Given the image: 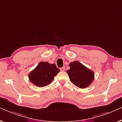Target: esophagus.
I'll return each mask as SVG.
<instances>
[{"label": "esophagus", "instance_id": "obj_1", "mask_svg": "<svg viewBox=\"0 0 122 122\" xmlns=\"http://www.w3.org/2000/svg\"><path fill=\"white\" fill-rule=\"evenodd\" d=\"M60 70L61 71H64L65 70V67H61Z\"/></svg>", "mask_w": 122, "mask_h": 122}]
</instances>
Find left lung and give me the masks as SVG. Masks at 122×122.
<instances>
[{"label":"left lung","mask_w":122,"mask_h":122,"mask_svg":"<svg viewBox=\"0 0 122 122\" xmlns=\"http://www.w3.org/2000/svg\"><path fill=\"white\" fill-rule=\"evenodd\" d=\"M69 66L70 68L67 73L71 82L76 86L85 88L91 84L95 77L93 71L77 61L70 63Z\"/></svg>","instance_id":"1"}]
</instances>
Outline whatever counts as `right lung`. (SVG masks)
Returning a JSON list of instances; mask_svg holds the SVG:
<instances>
[{
	"instance_id": "right-lung-1",
	"label": "right lung",
	"mask_w": 122,
	"mask_h": 122,
	"mask_svg": "<svg viewBox=\"0 0 122 122\" xmlns=\"http://www.w3.org/2000/svg\"><path fill=\"white\" fill-rule=\"evenodd\" d=\"M60 71L55 63L50 64L47 62H41L29 73V78L34 85L45 87L51 83Z\"/></svg>"
}]
</instances>
